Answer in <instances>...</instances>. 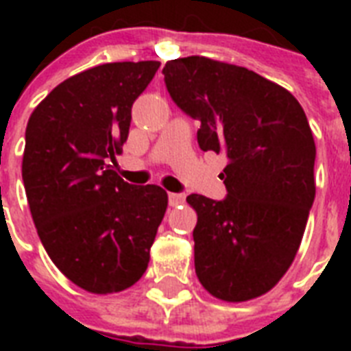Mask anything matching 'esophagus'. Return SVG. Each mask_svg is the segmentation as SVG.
Returning a JSON list of instances; mask_svg holds the SVG:
<instances>
[{
    "mask_svg": "<svg viewBox=\"0 0 351 351\" xmlns=\"http://www.w3.org/2000/svg\"><path fill=\"white\" fill-rule=\"evenodd\" d=\"M186 202V195L184 193H169V206L176 208L180 204Z\"/></svg>",
    "mask_w": 351,
    "mask_h": 351,
    "instance_id": "esophagus-1",
    "label": "esophagus"
}]
</instances>
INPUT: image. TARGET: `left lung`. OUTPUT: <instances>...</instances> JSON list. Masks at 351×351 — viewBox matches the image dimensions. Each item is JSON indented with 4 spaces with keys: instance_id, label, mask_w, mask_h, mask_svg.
I'll list each match as a JSON object with an SVG mask.
<instances>
[{
    "instance_id": "obj_1",
    "label": "left lung",
    "mask_w": 351,
    "mask_h": 351,
    "mask_svg": "<svg viewBox=\"0 0 351 351\" xmlns=\"http://www.w3.org/2000/svg\"><path fill=\"white\" fill-rule=\"evenodd\" d=\"M162 73L173 101L200 121V149L228 158L224 200L187 197L198 280L228 302L261 297L291 266L315 200L308 118L291 93L245 67L189 56Z\"/></svg>"
}]
</instances>
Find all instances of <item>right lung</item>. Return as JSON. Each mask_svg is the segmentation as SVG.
Instances as JSON below:
<instances>
[{
	"mask_svg": "<svg viewBox=\"0 0 351 351\" xmlns=\"http://www.w3.org/2000/svg\"><path fill=\"white\" fill-rule=\"evenodd\" d=\"M158 62L98 65L65 80L30 114L21 164L36 230L51 261L85 291L117 293L147 269L167 209L160 186H132L112 165L131 107Z\"/></svg>",
	"mask_w": 351,
	"mask_h": 351,
	"instance_id": "1",
	"label": "right lung"
}]
</instances>
